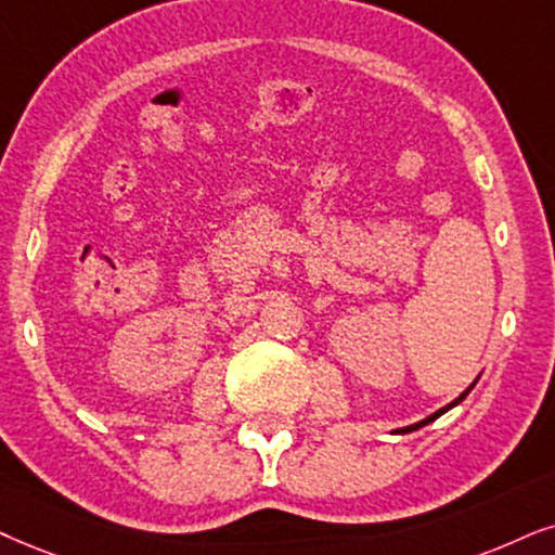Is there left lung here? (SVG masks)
<instances>
[{"label":"left lung","mask_w":555,"mask_h":555,"mask_svg":"<svg viewBox=\"0 0 555 555\" xmlns=\"http://www.w3.org/2000/svg\"><path fill=\"white\" fill-rule=\"evenodd\" d=\"M474 384H476V382H474ZM474 384H472V387H468L466 391H461V395H459V399H453V402H451V404H448V406H443V410L433 412V415H430V417L420 420V423H415V425H410V427H402V433H412V430H417V427H423V425H427V423H433V420H438L440 415H443V412H448V410H451V406H455V404H459V402H464V399H466V395H468V391H472V389H474Z\"/></svg>","instance_id":"8db88e82"}]
</instances>
